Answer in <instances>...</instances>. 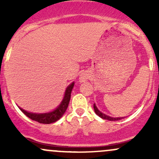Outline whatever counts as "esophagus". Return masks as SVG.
Returning <instances> with one entry per match:
<instances>
[{
  "instance_id": "esophagus-1",
  "label": "esophagus",
  "mask_w": 159,
  "mask_h": 159,
  "mask_svg": "<svg viewBox=\"0 0 159 159\" xmlns=\"http://www.w3.org/2000/svg\"><path fill=\"white\" fill-rule=\"evenodd\" d=\"M90 78V75L88 72H84V73L81 74L79 77V81L81 83L85 82L88 79Z\"/></svg>"
}]
</instances>
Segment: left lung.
Listing matches in <instances>:
<instances>
[{"label":"left lung","mask_w":159,"mask_h":159,"mask_svg":"<svg viewBox=\"0 0 159 159\" xmlns=\"http://www.w3.org/2000/svg\"><path fill=\"white\" fill-rule=\"evenodd\" d=\"M94 112L96 113V115H98L100 118H103V119H105V120H108V121H119V120L122 119V118H125V117H120V118H113V117L108 116V115L102 113V111H100L98 109V108H97V106L95 105V104H94Z\"/></svg>","instance_id":"obj_1"}]
</instances>
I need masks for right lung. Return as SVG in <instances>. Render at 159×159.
Here are the masks:
<instances>
[{
	"label": "right lung",
	"mask_w": 159,
	"mask_h": 159,
	"mask_svg": "<svg viewBox=\"0 0 159 159\" xmlns=\"http://www.w3.org/2000/svg\"><path fill=\"white\" fill-rule=\"evenodd\" d=\"M74 85H75V82H72L67 87L66 90H65V95H64V98L60 105L55 109L51 111L46 112V113H32V112L24 110L23 108H20V107H18V108L26 116H28L30 119L35 121L42 123V124H51V123L55 122L63 116V115L65 113L67 108H68L70 99V94H71V91L73 89Z\"/></svg>",
	"instance_id": "obj_1"
}]
</instances>
